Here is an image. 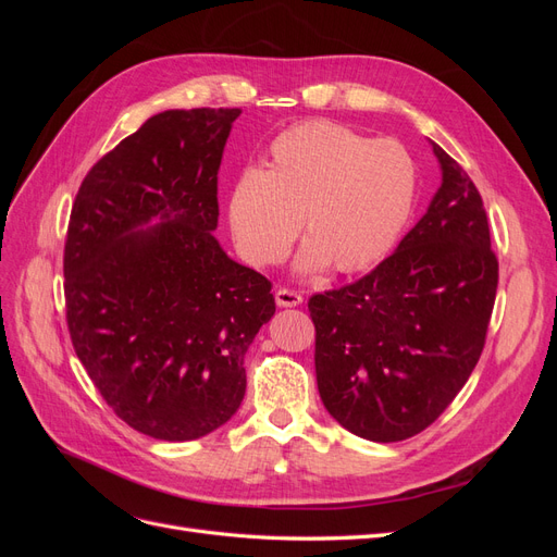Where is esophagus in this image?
<instances>
[{
	"mask_svg": "<svg viewBox=\"0 0 557 557\" xmlns=\"http://www.w3.org/2000/svg\"><path fill=\"white\" fill-rule=\"evenodd\" d=\"M305 297H301L297 290H288V288H278L276 290V305L278 307H299Z\"/></svg>",
	"mask_w": 557,
	"mask_h": 557,
	"instance_id": "obj_1",
	"label": "esophagus"
}]
</instances>
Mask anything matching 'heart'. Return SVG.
Listing matches in <instances>:
<instances>
[{"instance_id": "1", "label": "heart", "mask_w": 557, "mask_h": 557, "mask_svg": "<svg viewBox=\"0 0 557 557\" xmlns=\"http://www.w3.org/2000/svg\"><path fill=\"white\" fill-rule=\"evenodd\" d=\"M418 174L395 139H372L330 121L301 123L269 144L267 166H248L227 197L232 239L246 262L285 260L305 225L297 256L305 274H356L379 264L407 227Z\"/></svg>"}]
</instances>
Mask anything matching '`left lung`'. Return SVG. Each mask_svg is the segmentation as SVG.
<instances>
[{
	"instance_id": "left-lung-1",
	"label": "left lung",
	"mask_w": 557,
	"mask_h": 557,
	"mask_svg": "<svg viewBox=\"0 0 557 557\" xmlns=\"http://www.w3.org/2000/svg\"><path fill=\"white\" fill-rule=\"evenodd\" d=\"M442 185L372 274L313 295L315 381L330 416L369 442L432 425L481 358L497 293L483 199L440 144Z\"/></svg>"
}]
</instances>
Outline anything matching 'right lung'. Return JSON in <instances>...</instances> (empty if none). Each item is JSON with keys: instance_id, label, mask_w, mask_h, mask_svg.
I'll return each mask as SVG.
<instances>
[{"instance_id": "1", "label": "right lung", "mask_w": 557, "mask_h": 557, "mask_svg": "<svg viewBox=\"0 0 557 557\" xmlns=\"http://www.w3.org/2000/svg\"><path fill=\"white\" fill-rule=\"evenodd\" d=\"M242 109L162 111L83 178L64 244L66 325L117 418L162 442L237 413L244 356L276 301L213 237L218 170Z\"/></svg>"}]
</instances>
